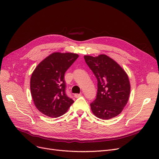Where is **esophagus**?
Masks as SVG:
<instances>
[{"label": "esophagus", "mask_w": 159, "mask_h": 159, "mask_svg": "<svg viewBox=\"0 0 159 159\" xmlns=\"http://www.w3.org/2000/svg\"><path fill=\"white\" fill-rule=\"evenodd\" d=\"M81 97V94H74V97L75 98H79V97Z\"/></svg>", "instance_id": "esophagus-1"}]
</instances>
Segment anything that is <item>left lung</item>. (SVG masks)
Here are the masks:
<instances>
[{
    "instance_id": "obj_1",
    "label": "left lung",
    "mask_w": 159,
    "mask_h": 159,
    "mask_svg": "<svg viewBox=\"0 0 159 159\" xmlns=\"http://www.w3.org/2000/svg\"><path fill=\"white\" fill-rule=\"evenodd\" d=\"M84 59L98 81L97 98L90 104L94 115L102 119L117 116L130 96V85L127 74L106 55L95 57L85 55Z\"/></svg>"
}]
</instances>
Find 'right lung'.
Returning a JSON list of instances; mask_svg holds the SVG:
<instances>
[{
  "label": "right lung",
  "instance_id": "right-lung-1",
  "mask_svg": "<svg viewBox=\"0 0 159 159\" xmlns=\"http://www.w3.org/2000/svg\"><path fill=\"white\" fill-rule=\"evenodd\" d=\"M78 57L72 53H53L40 62L32 74V97L36 108L46 116L60 117L73 104L74 100L66 94L65 74Z\"/></svg>",
  "mask_w": 159,
  "mask_h": 159
}]
</instances>
